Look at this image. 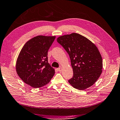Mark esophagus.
Masks as SVG:
<instances>
[{
    "mask_svg": "<svg viewBox=\"0 0 120 120\" xmlns=\"http://www.w3.org/2000/svg\"><path fill=\"white\" fill-rule=\"evenodd\" d=\"M57 70L59 71H62V67H60V68H57Z\"/></svg>",
    "mask_w": 120,
    "mask_h": 120,
    "instance_id": "1",
    "label": "esophagus"
}]
</instances>
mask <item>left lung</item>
<instances>
[{
    "instance_id": "8db88e82",
    "label": "left lung",
    "mask_w": 120,
    "mask_h": 120,
    "mask_svg": "<svg viewBox=\"0 0 120 120\" xmlns=\"http://www.w3.org/2000/svg\"><path fill=\"white\" fill-rule=\"evenodd\" d=\"M57 41L70 58L74 74L68 80L69 83L80 90L93 85L101 75L102 68V57L96 46L77 33L59 37Z\"/></svg>"
}]
</instances>
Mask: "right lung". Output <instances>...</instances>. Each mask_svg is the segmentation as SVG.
I'll return each mask as SVG.
<instances>
[{
    "mask_svg": "<svg viewBox=\"0 0 120 120\" xmlns=\"http://www.w3.org/2000/svg\"><path fill=\"white\" fill-rule=\"evenodd\" d=\"M55 36H38L27 42L16 61L17 74L25 83L34 88L48 84L55 74L48 63V52Z\"/></svg>",
    "mask_w": 120,
    "mask_h": 120,
    "instance_id": "right-lung-1",
    "label": "right lung"
}]
</instances>
